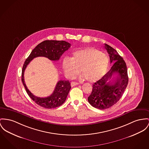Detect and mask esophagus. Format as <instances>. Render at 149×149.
<instances>
[{
    "mask_svg": "<svg viewBox=\"0 0 149 149\" xmlns=\"http://www.w3.org/2000/svg\"><path fill=\"white\" fill-rule=\"evenodd\" d=\"M70 85L72 86H76V85H79V83L78 82H72L70 83Z\"/></svg>",
    "mask_w": 149,
    "mask_h": 149,
    "instance_id": "1",
    "label": "esophagus"
}]
</instances>
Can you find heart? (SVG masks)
<instances>
[{"label": "heart", "mask_w": 149, "mask_h": 149, "mask_svg": "<svg viewBox=\"0 0 149 149\" xmlns=\"http://www.w3.org/2000/svg\"><path fill=\"white\" fill-rule=\"evenodd\" d=\"M62 65L68 77L74 78L80 70L88 81L95 82L106 73L109 59L105 53L93 47H86L74 51L70 59L63 60Z\"/></svg>", "instance_id": "1"}]
</instances>
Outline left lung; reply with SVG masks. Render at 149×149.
I'll return each mask as SVG.
<instances>
[{
	"label": "left lung",
	"mask_w": 149,
	"mask_h": 149,
	"mask_svg": "<svg viewBox=\"0 0 149 149\" xmlns=\"http://www.w3.org/2000/svg\"><path fill=\"white\" fill-rule=\"evenodd\" d=\"M105 45L111 63L109 71L101 79L93 84V90L88 100L94 107L105 109L116 104L121 98L128 83L127 65L116 50ZM116 74V77H113Z\"/></svg>",
	"instance_id": "left-lung-1"
}]
</instances>
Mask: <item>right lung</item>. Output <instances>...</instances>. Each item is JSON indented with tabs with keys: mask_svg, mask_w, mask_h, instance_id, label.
Wrapping results in <instances>:
<instances>
[{
	"mask_svg": "<svg viewBox=\"0 0 149 149\" xmlns=\"http://www.w3.org/2000/svg\"><path fill=\"white\" fill-rule=\"evenodd\" d=\"M70 47V43L64 40H46L38 44L32 50L26 59L22 70L21 80L26 91L33 101L40 106L46 109H54L63 104L65 101L71 88L68 80H60L52 94L46 98H40L34 95L28 89L24 81V72L30 61L36 57L43 56L50 60H59L63 53Z\"/></svg>",
	"mask_w": 149,
	"mask_h": 149,
	"instance_id": "add662e5",
	"label": "right lung"
}]
</instances>
